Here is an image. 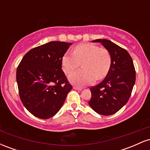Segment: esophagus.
<instances>
[{"instance_id": "34e87169", "label": "esophagus", "mask_w": 150, "mask_h": 150, "mask_svg": "<svg viewBox=\"0 0 150 150\" xmlns=\"http://www.w3.org/2000/svg\"><path fill=\"white\" fill-rule=\"evenodd\" d=\"M73 89H75V90H78V91H80V90H82V88H81V87H76V86H74L73 87Z\"/></svg>"}]
</instances>
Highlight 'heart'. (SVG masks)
I'll use <instances>...</instances> for the list:
<instances>
[{
	"mask_svg": "<svg viewBox=\"0 0 150 150\" xmlns=\"http://www.w3.org/2000/svg\"><path fill=\"white\" fill-rule=\"evenodd\" d=\"M82 62V70L68 76L72 83L85 86L101 80L107 75L111 64V54L106 49L92 44H82L74 49L73 53H66L62 58V68L65 74H70Z\"/></svg>",
	"mask_w": 150,
	"mask_h": 150,
	"instance_id": "1",
	"label": "heart"
}]
</instances>
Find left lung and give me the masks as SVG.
<instances>
[{
    "label": "left lung",
    "mask_w": 150,
    "mask_h": 150,
    "mask_svg": "<svg viewBox=\"0 0 150 150\" xmlns=\"http://www.w3.org/2000/svg\"><path fill=\"white\" fill-rule=\"evenodd\" d=\"M92 42L101 43L108 50L111 64L104 80L90 88L89 105L99 114L110 116L128 102L135 82V67L128 51L110 40L99 39Z\"/></svg>",
    "instance_id": "obj_1"
}]
</instances>
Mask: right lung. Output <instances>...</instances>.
<instances>
[{"label":"right lung","instance_id":"right-lung-1","mask_svg":"<svg viewBox=\"0 0 150 150\" xmlns=\"http://www.w3.org/2000/svg\"><path fill=\"white\" fill-rule=\"evenodd\" d=\"M72 43L50 42L31 49L16 72L20 99L37 118L56 114L72 89L62 70V58Z\"/></svg>","mask_w":150,"mask_h":150}]
</instances>
